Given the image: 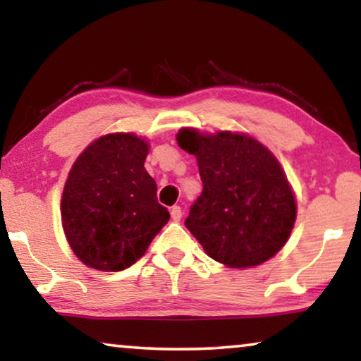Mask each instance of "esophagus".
I'll return each mask as SVG.
<instances>
[{
    "label": "esophagus",
    "mask_w": 361,
    "mask_h": 361,
    "mask_svg": "<svg viewBox=\"0 0 361 361\" xmlns=\"http://www.w3.org/2000/svg\"><path fill=\"white\" fill-rule=\"evenodd\" d=\"M171 219L174 221H179L182 219V209L179 205H174L171 209Z\"/></svg>",
    "instance_id": "1"
}]
</instances>
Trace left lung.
I'll return each mask as SVG.
<instances>
[{"label": "left lung", "mask_w": 361, "mask_h": 361, "mask_svg": "<svg viewBox=\"0 0 361 361\" xmlns=\"http://www.w3.org/2000/svg\"><path fill=\"white\" fill-rule=\"evenodd\" d=\"M177 145L194 154L204 190L185 226L205 253L228 268L258 266L278 253L295 221L288 177L268 147L243 133H177Z\"/></svg>", "instance_id": "1"}]
</instances>
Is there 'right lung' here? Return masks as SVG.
I'll list each match as a JSON object with an SVG mask.
<instances>
[{
    "instance_id": "right-lung-1",
    "label": "right lung",
    "mask_w": 361,
    "mask_h": 361,
    "mask_svg": "<svg viewBox=\"0 0 361 361\" xmlns=\"http://www.w3.org/2000/svg\"><path fill=\"white\" fill-rule=\"evenodd\" d=\"M149 145L131 133L92 142L68 172L62 226L73 253L98 271L135 264L169 221L157 202L156 180L145 169Z\"/></svg>"
}]
</instances>
